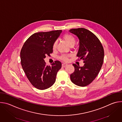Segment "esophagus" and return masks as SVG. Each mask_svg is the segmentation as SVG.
Instances as JSON below:
<instances>
[{"label":"esophagus","mask_w":122,"mask_h":122,"mask_svg":"<svg viewBox=\"0 0 122 122\" xmlns=\"http://www.w3.org/2000/svg\"><path fill=\"white\" fill-rule=\"evenodd\" d=\"M67 65V64H66V63H63V64H62V67H63L66 66Z\"/></svg>","instance_id":"esophagus-1"}]
</instances>
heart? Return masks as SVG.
Here are the masks:
<instances>
[{"label":"heart","instance_id":"obj_1","mask_svg":"<svg viewBox=\"0 0 122 122\" xmlns=\"http://www.w3.org/2000/svg\"><path fill=\"white\" fill-rule=\"evenodd\" d=\"M63 38L64 40L67 43V44L70 46H73L76 42V40L75 38L71 34H66L63 37ZM56 45L57 43L56 42H55L53 45V50H55L56 48ZM69 56L67 55H62L60 56V59L65 61H66L68 60V57Z\"/></svg>","mask_w":122,"mask_h":122}]
</instances>
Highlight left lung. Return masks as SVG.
I'll use <instances>...</instances> for the list:
<instances>
[{
	"instance_id": "1",
	"label": "left lung",
	"mask_w": 122,
	"mask_h": 122,
	"mask_svg": "<svg viewBox=\"0 0 122 122\" xmlns=\"http://www.w3.org/2000/svg\"><path fill=\"white\" fill-rule=\"evenodd\" d=\"M79 40V48L77 56L82 59L83 66L73 64L75 71L70 77L71 81L81 87L91 83L96 78L103 65L104 51L99 39L89 30L78 28L69 31Z\"/></svg>"
}]
</instances>
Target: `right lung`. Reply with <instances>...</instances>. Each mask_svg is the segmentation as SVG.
Returning <instances> with one entry per match:
<instances>
[{
    "instance_id": "obj_1",
    "label": "right lung",
    "mask_w": 122,
    "mask_h": 122,
    "mask_svg": "<svg viewBox=\"0 0 122 122\" xmlns=\"http://www.w3.org/2000/svg\"><path fill=\"white\" fill-rule=\"evenodd\" d=\"M61 30L34 33L25 41L20 52L21 63L25 75L35 87L44 90L56 81L61 63L56 61L46 66L44 59L53 53V45Z\"/></svg>"
}]
</instances>
